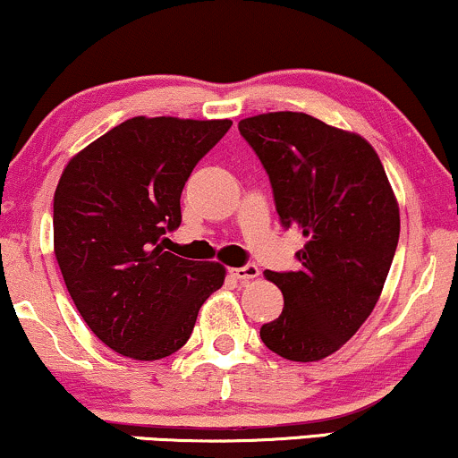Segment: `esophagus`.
<instances>
[{"mask_svg": "<svg viewBox=\"0 0 458 458\" xmlns=\"http://www.w3.org/2000/svg\"><path fill=\"white\" fill-rule=\"evenodd\" d=\"M230 276L236 277V280H241V282H250V280H256V277L260 276V269L256 265L234 267V269H230Z\"/></svg>", "mask_w": 458, "mask_h": 458, "instance_id": "obj_1", "label": "esophagus"}]
</instances>
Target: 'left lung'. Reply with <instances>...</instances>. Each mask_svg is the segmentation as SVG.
<instances>
[{
  "label": "left lung",
  "instance_id": "8db88e82",
  "mask_svg": "<svg viewBox=\"0 0 458 458\" xmlns=\"http://www.w3.org/2000/svg\"><path fill=\"white\" fill-rule=\"evenodd\" d=\"M269 174L284 228L306 245L299 271H265L284 295L260 338L284 360L318 361L346 344L379 301L401 234V213L379 155L361 135L301 112L239 123Z\"/></svg>",
  "mask_w": 458,
  "mask_h": 458
}]
</instances>
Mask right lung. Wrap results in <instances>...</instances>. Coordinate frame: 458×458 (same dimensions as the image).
<instances>
[{"instance_id": "add662e5", "label": "right lung", "mask_w": 458, "mask_h": 458, "mask_svg": "<svg viewBox=\"0 0 458 458\" xmlns=\"http://www.w3.org/2000/svg\"><path fill=\"white\" fill-rule=\"evenodd\" d=\"M233 120L138 115L79 150L54 196V251L72 301L115 353L155 361L191 335L222 288L219 262L178 259L181 193Z\"/></svg>"}]
</instances>
